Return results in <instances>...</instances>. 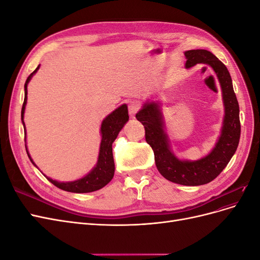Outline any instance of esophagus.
<instances>
[{"mask_svg": "<svg viewBox=\"0 0 260 260\" xmlns=\"http://www.w3.org/2000/svg\"><path fill=\"white\" fill-rule=\"evenodd\" d=\"M140 104L138 103V102H130L129 103V106H128V111H129V114L131 117H135V115L139 112L140 109Z\"/></svg>", "mask_w": 260, "mask_h": 260, "instance_id": "1", "label": "esophagus"}]
</instances>
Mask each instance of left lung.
Wrapping results in <instances>:
<instances>
[{"mask_svg": "<svg viewBox=\"0 0 260 260\" xmlns=\"http://www.w3.org/2000/svg\"><path fill=\"white\" fill-rule=\"evenodd\" d=\"M185 68L196 64H206L214 69L221 85L224 105L223 124L215 147L205 157L194 161L181 160L172 153L169 139L164 131V121L159 105L156 102H146L136 115L145 129V140L154 151L156 167L167 180L182 185H202L217 178L237 151L240 136V107L233 90L229 70L222 61L206 50L184 52Z\"/></svg>", "mask_w": 260, "mask_h": 260, "instance_id": "left-lung-1", "label": "left lung"}]
</instances>
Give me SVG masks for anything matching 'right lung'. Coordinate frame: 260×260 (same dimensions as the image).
<instances>
[{
	"instance_id": "add662e5",
	"label": "right lung",
	"mask_w": 260,
	"mask_h": 260,
	"mask_svg": "<svg viewBox=\"0 0 260 260\" xmlns=\"http://www.w3.org/2000/svg\"><path fill=\"white\" fill-rule=\"evenodd\" d=\"M39 67H40V65L36 68V70L32 74H30L25 83V100H23V104L21 108V121L23 123V128H25L23 114H25V107L27 104V93H28L27 85L31 78H32V76L37 73ZM128 120H129L128 107L127 105L123 104L120 107L115 109L112 114H109L103 120V122H102V125H101L102 141L100 145V154H99L98 164L88 175L79 180L70 181V182H58L56 180H53L48 177L46 178H48V180L51 183L60 188V190L72 192V193H90L104 187L109 181L113 179L114 172H115V164H114L113 147H112L113 142L116 140L118 133H119L120 130L123 128L124 123ZM26 151L31 162L36 166V164L34 162L32 159H31V157L28 153L27 146H26Z\"/></svg>"
}]
</instances>
